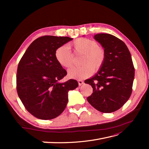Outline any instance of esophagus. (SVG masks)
I'll return each instance as SVG.
<instances>
[{
  "label": "esophagus",
  "instance_id": "34e87169",
  "mask_svg": "<svg viewBox=\"0 0 149 149\" xmlns=\"http://www.w3.org/2000/svg\"><path fill=\"white\" fill-rule=\"evenodd\" d=\"M83 83H84V82H83V80H81V79L78 80V84H79V86H81V85L83 84Z\"/></svg>",
  "mask_w": 149,
  "mask_h": 149
}]
</instances>
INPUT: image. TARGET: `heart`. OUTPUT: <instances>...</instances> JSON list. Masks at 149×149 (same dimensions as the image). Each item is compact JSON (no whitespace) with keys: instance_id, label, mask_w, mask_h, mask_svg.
Returning <instances> with one entry per match:
<instances>
[{"instance_id":"1","label":"heart","mask_w":149,"mask_h":149,"mask_svg":"<svg viewBox=\"0 0 149 149\" xmlns=\"http://www.w3.org/2000/svg\"><path fill=\"white\" fill-rule=\"evenodd\" d=\"M75 54H82L78 67L68 70V75L74 79H83L90 76L93 72H97L104 65L106 59V52L103 47L98 45L93 40L78 38L69 45ZM55 58L63 67L69 68L72 63V54L67 45H61L55 52Z\"/></svg>"}]
</instances>
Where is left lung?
Wrapping results in <instances>:
<instances>
[{
  "label": "left lung",
  "instance_id": "8db88e82",
  "mask_svg": "<svg viewBox=\"0 0 149 149\" xmlns=\"http://www.w3.org/2000/svg\"><path fill=\"white\" fill-rule=\"evenodd\" d=\"M94 38L105 50L106 59L97 74L84 81L93 88L87 100L100 112L112 113L131 96L134 67L131 53L121 40L105 33L97 34Z\"/></svg>",
  "mask_w": 149,
  "mask_h": 149
}]
</instances>
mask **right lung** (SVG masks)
I'll return each mask as SVG.
<instances>
[{
    "label": "right lung",
    "mask_w": 149,
    "mask_h": 149,
    "mask_svg": "<svg viewBox=\"0 0 149 149\" xmlns=\"http://www.w3.org/2000/svg\"><path fill=\"white\" fill-rule=\"evenodd\" d=\"M72 38L43 36L28 47L18 63L17 90L31 115L42 120L55 118L68 103V92L78 86L76 80L60 83L67 72L55 58V52Z\"/></svg>",
    "instance_id": "obj_1"
}]
</instances>
